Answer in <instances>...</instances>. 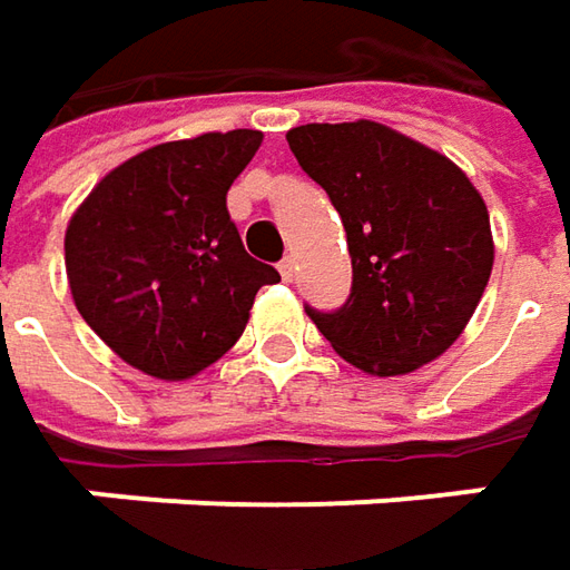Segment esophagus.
Instances as JSON below:
<instances>
[{"mask_svg": "<svg viewBox=\"0 0 570 570\" xmlns=\"http://www.w3.org/2000/svg\"><path fill=\"white\" fill-rule=\"evenodd\" d=\"M278 273H282L285 282H292V278H295V259H292V256H285V259L278 263Z\"/></svg>", "mask_w": 570, "mask_h": 570, "instance_id": "1", "label": "esophagus"}]
</instances>
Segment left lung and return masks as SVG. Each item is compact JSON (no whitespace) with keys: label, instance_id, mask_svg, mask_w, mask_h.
<instances>
[{"label":"left lung","instance_id":"left-lung-1","mask_svg":"<svg viewBox=\"0 0 570 570\" xmlns=\"http://www.w3.org/2000/svg\"><path fill=\"white\" fill-rule=\"evenodd\" d=\"M297 165L340 212L352 295L307 317L342 358L396 377L444 355L494 263L489 208L441 151L374 120L288 129Z\"/></svg>","mask_w":570,"mask_h":570}]
</instances>
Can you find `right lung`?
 Here are the masks:
<instances>
[{"instance_id": "right-lung-1", "label": "right lung", "mask_w": 570, "mask_h": 570, "mask_svg": "<svg viewBox=\"0 0 570 570\" xmlns=\"http://www.w3.org/2000/svg\"><path fill=\"white\" fill-rule=\"evenodd\" d=\"M259 129L203 132L114 167L66 228V275L85 323L122 362L187 381L240 340L273 266L244 250L228 189Z\"/></svg>"}]
</instances>
